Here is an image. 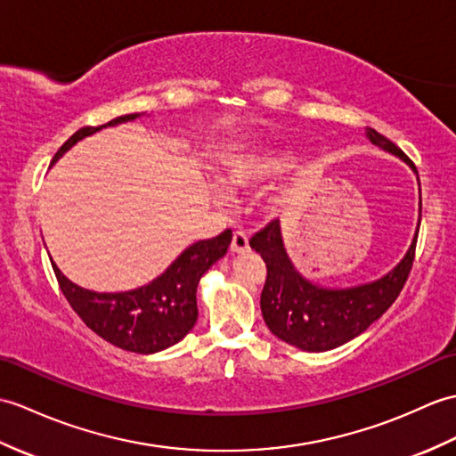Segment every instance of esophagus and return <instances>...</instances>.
<instances>
[{
  "mask_svg": "<svg viewBox=\"0 0 456 456\" xmlns=\"http://www.w3.org/2000/svg\"><path fill=\"white\" fill-rule=\"evenodd\" d=\"M248 237L247 232L242 231H237L235 235H232V240H231V252L235 254H242V252H248Z\"/></svg>",
  "mask_w": 456,
  "mask_h": 456,
  "instance_id": "obj_1",
  "label": "esophagus"
}]
</instances>
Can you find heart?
<instances>
[{
	"label": "heart",
	"instance_id": "b5f03b06",
	"mask_svg": "<svg viewBox=\"0 0 456 456\" xmlns=\"http://www.w3.org/2000/svg\"><path fill=\"white\" fill-rule=\"evenodd\" d=\"M291 163L289 151L264 150L231 157L221 168V180L229 190H252L278 178ZM217 204H227L229 196L221 188L211 190Z\"/></svg>",
	"mask_w": 456,
	"mask_h": 456
}]
</instances>
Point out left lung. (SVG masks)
<instances>
[{"label": "left lung", "instance_id": "left-lung-1", "mask_svg": "<svg viewBox=\"0 0 456 456\" xmlns=\"http://www.w3.org/2000/svg\"><path fill=\"white\" fill-rule=\"evenodd\" d=\"M367 137L380 150L402 159L418 175L416 165L398 145L373 128H367ZM418 231L419 221L414 240H411L404 258L387 276L355 285V288L328 289L303 278L295 270L283 247L280 219H273L250 239L252 250L260 254L268 270L266 283H264L260 295V309L270 332L303 352H328V349L354 340L383 316L404 288L411 264H414Z\"/></svg>", "mask_w": 456, "mask_h": 456}]
</instances>
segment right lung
Returning a JSON list of instances; mask_svg holds the SVG:
<instances>
[{"mask_svg":"<svg viewBox=\"0 0 456 456\" xmlns=\"http://www.w3.org/2000/svg\"><path fill=\"white\" fill-rule=\"evenodd\" d=\"M140 116L135 112L118 116L102 126H85L60 147L52 163H56L83 137ZM231 239L232 232L227 229L214 239L198 240L180 254L161 276L142 288L122 293L83 289L63 276L54 260L50 258V262L71 309L94 334L126 352L147 355L175 346L192 330L198 319V281L219 258L225 256Z\"/></svg>","mask_w":456,"mask_h":456,"instance_id":"right-lung-1","label":"right lung"}]
</instances>
